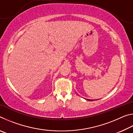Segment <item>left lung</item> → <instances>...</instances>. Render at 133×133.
<instances>
[{"label": "left lung", "mask_w": 133, "mask_h": 133, "mask_svg": "<svg viewBox=\"0 0 133 133\" xmlns=\"http://www.w3.org/2000/svg\"><path fill=\"white\" fill-rule=\"evenodd\" d=\"M86 100H89V101H93L92 100H89V99H86Z\"/></svg>", "instance_id": "left-lung-1"}]
</instances>
